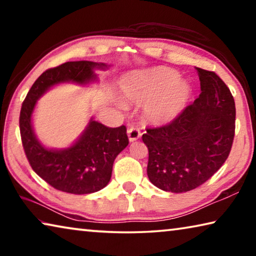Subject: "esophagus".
<instances>
[{
    "instance_id": "34e87169",
    "label": "esophagus",
    "mask_w": 256,
    "mask_h": 256,
    "mask_svg": "<svg viewBox=\"0 0 256 256\" xmlns=\"http://www.w3.org/2000/svg\"><path fill=\"white\" fill-rule=\"evenodd\" d=\"M128 136L130 142H134L136 141L138 138H141V131L136 126H131L128 130Z\"/></svg>"
}]
</instances>
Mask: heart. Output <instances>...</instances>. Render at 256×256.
Instances as JSON below:
<instances>
[{
  "instance_id": "1",
  "label": "heart",
  "mask_w": 256,
  "mask_h": 256,
  "mask_svg": "<svg viewBox=\"0 0 256 256\" xmlns=\"http://www.w3.org/2000/svg\"><path fill=\"white\" fill-rule=\"evenodd\" d=\"M177 78L178 73L168 68L131 73L120 80V96L128 102H148L144 108L146 120L167 123L183 110L190 94L188 82Z\"/></svg>"
}]
</instances>
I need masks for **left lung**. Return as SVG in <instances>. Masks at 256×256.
Segmentation results:
<instances>
[{
  "mask_svg": "<svg viewBox=\"0 0 256 256\" xmlns=\"http://www.w3.org/2000/svg\"><path fill=\"white\" fill-rule=\"evenodd\" d=\"M201 94L172 122L146 128L148 177L158 188L188 192L214 175L230 154L235 136V100L214 71L196 68Z\"/></svg>",
  "mask_w": 256,
  "mask_h": 256,
  "instance_id": "1",
  "label": "left lung"
}]
</instances>
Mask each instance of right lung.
<instances>
[{
  "instance_id": "1",
  "label": "right lung",
  "mask_w": 256,
  "mask_h": 256,
  "mask_svg": "<svg viewBox=\"0 0 256 256\" xmlns=\"http://www.w3.org/2000/svg\"><path fill=\"white\" fill-rule=\"evenodd\" d=\"M107 66L90 60H74L46 70L34 81L20 110L22 146L30 166L55 190L71 194H89L105 188L112 176L115 158L128 144L126 128H108L92 120L71 148L50 150L37 141L32 128V114L37 99L50 86L64 81L78 84L94 79V68Z\"/></svg>"
}]
</instances>
